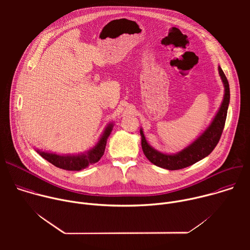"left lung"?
Masks as SVG:
<instances>
[{
	"label": "left lung",
	"instance_id": "obj_1",
	"mask_svg": "<svg viewBox=\"0 0 250 250\" xmlns=\"http://www.w3.org/2000/svg\"><path fill=\"white\" fill-rule=\"evenodd\" d=\"M218 69L225 88L223 102L210 124L189 146L176 153L161 152L148 144L145 136L144 129L140 127L141 147L146 158L152 164L167 170L186 168L207 157L217 146L225 127L229 104V85L221 66H219Z\"/></svg>",
	"mask_w": 250,
	"mask_h": 250
}]
</instances>
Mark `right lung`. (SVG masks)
Here are the masks:
<instances>
[{"instance_id": "1", "label": "right lung", "mask_w": 250, "mask_h": 250, "mask_svg": "<svg viewBox=\"0 0 250 250\" xmlns=\"http://www.w3.org/2000/svg\"><path fill=\"white\" fill-rule=\"evenodd\" d=\"M114 127V122L105 125L104 131L100 135L96 145L89 150L77 153V154H57L54 152L43 151L37 149V152L45 160L53 164L54 166L68 170V171H80L86 169L88 166L98 162L104 153L106 140H108Z\"/></svg>"}]
</instances>
